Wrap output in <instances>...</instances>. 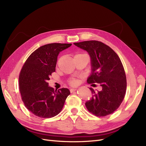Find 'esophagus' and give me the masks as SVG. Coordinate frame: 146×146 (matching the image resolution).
Masks as SVG:
<instances>
[{
    "mask_svg": "<svg viewBox=\"0 0 146 146\" xmlns=\"http://www.w3.org/2000/svg\"><path fill=\"white\" fill-rule=\"evenodd\" d=\"M76 90H77V89L71 88V89H70V93H72V92H76Z\"/></svg>",
    "mask_w": 146,
    "mask_h": 146,
    "instance_id": "1",
    "label": "esophagus"
}]
</instances>
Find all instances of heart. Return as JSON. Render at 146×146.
Listing matches in <instances>:
<instances>
[{"mask_svg":"<svg viewBox=\"0 0 146 146\" xmlns=\"http://www.w3.org/2000/svg\"><path fill=\"white\" fill-rule=\"evenodd\" d=\"M69 84L71 85H76L78 84V81L75 79H72L69 81Z\"/></svg>","mask_w":146,"mask_h":146,"instance_id":"b5f03b06","label":"heart"}]
</instances>
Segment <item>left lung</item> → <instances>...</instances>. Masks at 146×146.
Listing matches in <instances>:
<instances>
[{
    "mask_svg": "<svg viewBox=\"0 0 146 146\" xmlns=\"http://www.w3.org/2000/svg\"><path fill=\"white\" fill-rule=\"evenodd\" d=\"M74 44L86 50L91 58L92 71L88 84H98L101 87L97 92L90 88L93 96L85 103L88 111L97 117L112 113L123 101L127 89V78L120 58L111 47L100 41Z\"/></svg>",
    "mask_w": 146,
    "mask_h": 146,
    "instance_id": "8db88e82",
    "label": "left lung"
}]
</instances>
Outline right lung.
<instances>
[{
    "label": "right lung",
    "mask_w": 146,
    "mask_h": 146,
    "mask_svg": "<svg viewBox=\"0 0 146 146\" xmlns=\"http://www.w3.org/2000/svg\"><path fill=\"white\" fill-rule=\"evenodd\" d=\"M71 44L53 43L39 47L27 59L19 73V89L25 107L40 118L60 113L70 94L68 88L54 90L47 82L55 71L59 53Z\"/></svg>",
    "instance_id": "right-lung-1"
}]
</instances>
